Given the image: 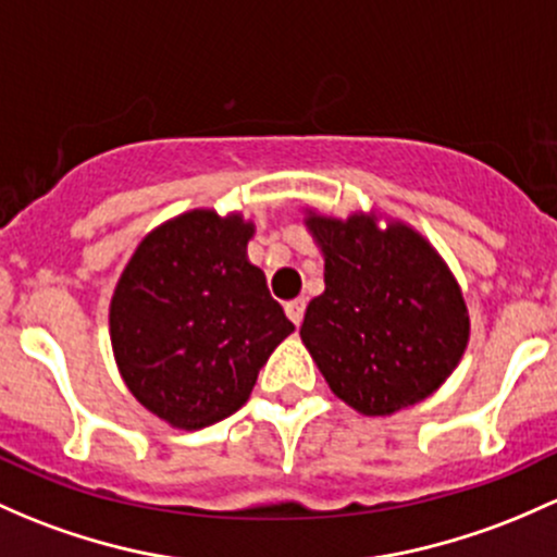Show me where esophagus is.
I'll list each match as a JSON object with an SVG mask.
<instances>
[{"instance_id":"esophagus-1","label":"esophagus","mask_w":557,"mask_h":557,"mask_svg":"<svg viewBox=\"0 0 557 557\" xmlns=\"http://www.w3.org/2000/svg\"><path fill=\"white\" fill-rule=\"evenodd\" d=\"M304 309H307V301H304V298H296V301L285 304V314H288V320H290V323H294L296 327L301 325Z\"/></svg>"}]
</instances>
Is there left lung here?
Masks as SVG:
<instances>
[{
	"label": "left lung",
	"instance_id": "1",
	"mask_svg": "<svg viewBox=\"0 0 557 557\" xmlns=\"http://www.w3.org/2000/svg\"><path fill=\"white\" fill-rule=\"evenodd\" d=\"M376 210L304 226L325 261V290L304 314L301 342L336 397L362 417H392L426 400L470 344L459 283L430 239Z\"/></svg>",
	"mask_w": 557,
	"mask_h": 557
}]
</instances>
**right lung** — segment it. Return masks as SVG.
Instances as JSON below:
<instances>
[{
  "mask_svg": "<svg viewBox=\"0 0 557 557\" xmlns=\"http://www.w3.org/2000/svg\"><path fill=\"white\" fill-rule=\"evenodd\" d=\"M253 221L195 208L154 226L116 280L109 336L140 406L175 430H202L248 403L294 323L248 261Z\"/></svg>",
  "mask_w": 557,
  "mask_h": 557,
  "instance_id": "obj_1",
  "label": "right lung"
}]
</instances>
